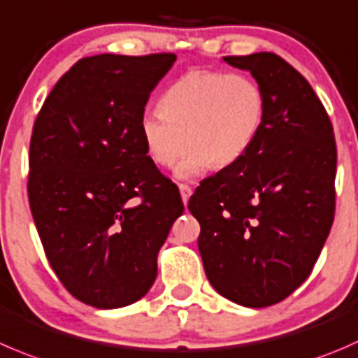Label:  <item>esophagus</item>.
Returning <instances> with one entry per match:
<instances>
[{"label":"esophagus","instance_id":"esophagus-1","mask_svg":"<svg viewBox=\"0 0 358 358\" xmlns=\"http://www.w3.org/2000/svg\"><path fill=\"white\" fill-rule=\"evenodd\" d=\"M178 189H180V194H182V201H183V204H187V201H189L190 194H192V187L187 185V183H180Z\"/></svg>","mask_w":358,"mask_h":358}]
</instances>
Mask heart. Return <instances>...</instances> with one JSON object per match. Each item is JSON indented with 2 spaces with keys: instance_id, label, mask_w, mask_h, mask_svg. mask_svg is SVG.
<instances>
[{
  "instance_id": "obj_1",
  "label": "heart",
  "mask_w": 358,
  "mask_h": 358,
  "mask_svg": "<svg viewBox=\"0 0 358 358\" xmlns=\"http://www.w3.org/2000/svg\"><path fill=\"white\" fill-rule=\"evenodd\" d=\"M161 108L140 117V136L147 155L161 168L176 166L180 178L208 168H227L243 157L266 119V94L245 73L192 69L168 87Z\"/></svg>"
}]
</instances>
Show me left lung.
<instances>
[{
  "instance_id": "obj_1",
  "label": "left lung",
  "mask_w": 358,
  "mask_h": 358,
  "mask_svg": "<svg viewBox=\"0 0 358 358\" xmlns=\"http://www.w3.org/2000/svg\"><path fill=\"white\" fill-rule=\"evenodd\" d=\"M266 94V119L245 155L189 199L204 273L232 303L266 308L310 276L336 210L334 131L306 78L273 52L224 57Z\"/></svg>"
}]
</instances>
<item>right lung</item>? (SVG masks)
Instances as JSON below:
<instances>
[{
    "instance_id": "right-lung-1",
    "label": "right lung",
    "mask_w": 358,
    "mask_h": 358,
    "mask_svg": "<svg viewBox=\"0 0 358 358\" xmlns=\"http://www.w3.org/2000/svg\"><path fill=\"white\" fill-rule=\"evenodd\" d=\"M175 54L83 57L55 83L29 143L27 196L52 269L73 297L136 303L183 213L178 189L147 155L140 117Z\"/></svg>"
}]
</instances>
